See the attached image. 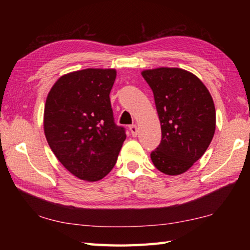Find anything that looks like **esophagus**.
<instances>
[{
    "instance_id": "esophagus-1",
    "label": "esophagus",
    "mask_w": 250,
    "mask_h": 250,
    "mask_svg": "<svg viewBox=\"0 0 250 250\" xmlns=\"http://www.w3.org/2000/svg\"><path fill=\"white\" fill-rule=\"evenodd\" d=\"M129 129H130V131H131V134H132V136H136L137 135V126H136V125H130L129 126Z\"/></svg>"
}]
</instances>
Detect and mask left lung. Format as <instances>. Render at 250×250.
<instances>
[{"mask_svg":"<svg viewBox=\"0 0 250 250\" xmlns=\"http://www.w3.org/2000/svg\"><path fill=\"white\" fill-rule=\"evenodd\" d=\"M142 76L152 90L161 125L162 140L151 161L160 172L176 176L187 172L213 140V98L199 77L183 68H152Z\"/></svg>","mask_w":250,"mask_h":250,"instance_id":"obj_1","label":"left lung"}]
</instances>
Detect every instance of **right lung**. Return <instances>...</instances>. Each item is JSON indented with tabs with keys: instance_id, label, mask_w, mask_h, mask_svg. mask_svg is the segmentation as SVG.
Segmentation results:
<instances>
[{
	"instance_id": "obj_1",
	"label": "right lung",
	"mask_w": 250,
	"mask_h": 250,
	"mask_svg": "<svg viewBox=\"0 0 250 250\" xmlns=\"http://www.w3.org/2000/svg\"><path fill=\"white\" fill-rule=\"evenodd\" d=\"M115 68H84L61 76L47 95L44 132L68 172L98 182L115 167L125 129L115 125L109 93Z\"/></svg>"
}]
</instances>
